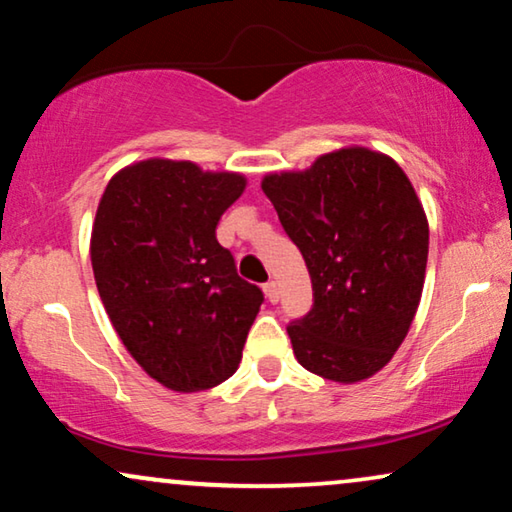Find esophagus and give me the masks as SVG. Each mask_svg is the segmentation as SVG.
Listing matches in <instances>:
<instances>
[{"instance_id": "obj_1", "label": "esophagus", "mask_w": 512, "mask_h": 512, "mask_svg": "<svg viewBox=\"0 0 512 512\" xmlns=\"http://www.w3.org/2000/svg\"><path fill=\"white\" fill-rule=\"evenodd\" d=\"M264 295H267L269 302H278V285L274 281L264 283Z\"/></svg>"}]
</instances>
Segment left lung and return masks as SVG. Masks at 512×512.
Segmentation results:
<instances>
[{"instance_id":"obj_1","label":"left lung","mask_w":512,"mask_h":512,"mask_svg":"<svg viewBox=\"0 0 512 512\" xmlns=\"http://www.w3.org/2000/svg\"><path fill=\"white\" fill-rule=\"evenodd\" d=\"M262 189L313 285L311 311L288 325L299 365L339 384L372 377L424 290L428 222L412 182L388 156L351 147L304 173L267 175Z\"/></svg>"}]
</instances>
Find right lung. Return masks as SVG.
<instances>
[{
  "label": "right lung",
  "instance_id": "right-lung-1",
  "mask_svg": "<svg viewBox=\"0 0 512 512\" xmlns=\"http://www.w3.org/2000/svg\"><path fill=\"white\" fill-rule=\"evenodd\" d=\"M243 189V175L149 159L114 175L95 213L91 262L107 316L142 370L173 391L229 379L264 302L215 236Z\"/></svg>",
  "mask_w": 512,
  "mask_h": 512
}]
</instances>
